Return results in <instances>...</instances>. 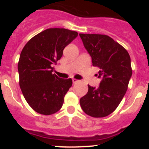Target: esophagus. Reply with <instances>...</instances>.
I'll use <instances>...</instances> for the list:
<instances>
[{"label": "esophagus", "instance_id": "esophagus-1", "mask_svg": "<svg viewBox=\"0 0 149 149\" xmlns=\"http://www.w3.org/2000/svg\"><path fill=\"white\" fill-rule=\"evenodd\" d=\"M72 81H73V83H78V82H79V80H78L77 79H75V78H73L72 79Z\"/></svg>", "mask_w": 149, "mask_h": 149}]
</instances>
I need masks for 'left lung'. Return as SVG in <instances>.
<instances>
[{
	"label": "left lung",
	"instance_id": "obj_1",
	"mask_svg": "<svg viewBox=\"0 0 149 149\" xmlns=\"http://www.w3.org/2000/svg\"><path fill=\"white\" fill-rule=\"evenodd\" d=\"M92 65L100 68V86L88 85V92L80 98L85 113L94 118L109 116L120 103L127 90L132 71L127 51L107 35L79 33Z\"/></svg>",
	"mask_w": 149,
	"mask_h": 149
}]
</instances>
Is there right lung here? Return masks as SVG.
<instances>
[{"mask_svg":"<svg viewBox=\"0 0 149 149\" xmlns=\"http://www.w3.org/2000/svg\"><path fill=\"white\" fill-rule=\"evenodd\" d=\"M77 36L73 31L48 29L32 38L22 49L18 63L19 86L27 103L38 113L51 115L62 107L72 80L52 74L53 65Z\"/></svg>","mask_w":149,"mask_h":149,"instance_id":"obj_1","label":"right lung"}]
</instances>
